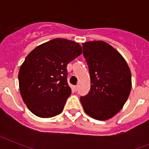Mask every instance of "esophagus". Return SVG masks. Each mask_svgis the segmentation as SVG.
Wrapping results in <instances>:
<instances>
[{"label": "esophagus", "instance_id": "obj_1", "mask_svg": "<svg viewBox=\"0 0 149 149\" xmlns=\"http://www.w3.org/2000/svg\"><path fill=\"white\" fill-rule=\"evenodd\" d=\"M74 88L75 91H77V89H78V88H79V85H78V84H77V85H76V86H74Z\"/></svg>", "mask_w": 149, "mask_h": 149}]
</instances>
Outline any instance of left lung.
Masks as SVG:
<instances>
[{
    "instance_id": "8db88e82",
    "label": "left lung",
    "mask_w": 149,
    "mask_h": 149,
    "mask_svg": "<svg viewBox=\"0 0 149 149\" xmlns=\"http://www.w3.org/2000/svg\"><path fill=\"white\" fill-rule=\"evenodd\" d=\"M84 56L90 74L89 93L81 102L87 115L107 120L123 107L131 89V74L123 56L108 43L91 41L83 43Z\"/></svg>"
}]
</instances>
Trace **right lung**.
<instances>
[{"instance_id":"right-lung-1","label":"right lung","mask_w":149,"mask_h":149,"mask_svg":"<svg viewBox=\"0 0 149 149\" xmlns=\"http://www.w3.org/2000/svg\"><path fill=\"white\" fill-rule=\"evenodd\" d=\"M81 54L78 43L58 38L37 46L26 56L18 72L19 89L34 115L51 118L63 112L72 93L67 64Z\"/></svg>"}]
</instances>
